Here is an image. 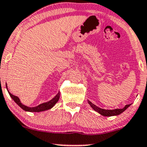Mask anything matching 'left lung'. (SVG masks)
Here are the masks:
<instances>
[{
    "label": "left lung",
    "instance_id": "1",
    "mask_svg": "<svg viewBox=\"0 0 147 147\" xmlns=\"http://www.w3.org/2000/svg\"><path fill=\"white\" fill-rule=\"evenodd\" d=\"M88 104L91 106V107L97 112H98L99 113H100L101 115L105 116H117V115L121 114V113H123L125 110L127 109L130 105H125L123 109H116L113 110H107V109H101L99 107H97L96 105H94V104H92L90 101L88 100Z\"/></svg>",
    "mask_w": 147,
    "mask_h": 147
}]
</instances>
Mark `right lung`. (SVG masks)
Masks as SVG:
<instances>
[{
  "label": "right lung",
  "instance_id": "1",
  "mask_svg": "<svg viewBox=\"0 0 147 147\" xmlns=\"http://www.w3.org/2000/svg\"><path fill=\"white\" fill-rule=\"evenodd\" d=\"M6 88H7V84H6ZM8 92L10 97H12V99H13V100L15 101V102H16L17 105L20 106L22 109H24L26 111H30V112H40V111H46V110L50 109H51L52 107H54L55 104L58 102V100H59V95H60V92H58V94L55 96L54 98L52 99L51 100H50L49 102L42 103L41 105H39L38 106H37V107H29L22 105V104L21 103V102H20V99H19L18 97L12 94L10 92H9V91Z\"/></svg>",
  "mask_w": 147,
  "mask_h": 147
}]
</instances>
